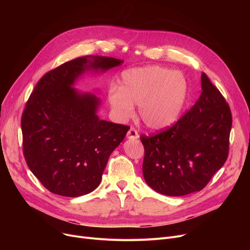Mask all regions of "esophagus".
Masks as SVG:
<instances>
[{
	"instance_id": "1",
	"label": "esophagus",
	"mask_w": 250,
	"mask_h": 250,
	"mask_svg": "<svg viewBox=\"0 0 250 250\" xmlns=\"http://www.w3.org/2000/svg\"><path fill=\"white\" fill-rule=\"evenodd\" d=\"M126 137H127V139H137V138H139V134H138V130L134 127V126H130L129 127V129H128V132H127V134H126Z\"/></svg>"
}]
</instances>
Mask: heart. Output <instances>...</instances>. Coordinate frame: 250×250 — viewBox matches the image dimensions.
I'll return each mask as SVG.
<instances>
[{
    "instance_id": "obj_1",
    "label": "heart",
    "mask_w": 250,
    "mask_h": 250,
    "mask_svg": "<svg viewBox=\"0 0 250 250\" xmlns=\"http://www.w3.org/2000/svg\"><path fill=\"white\" fill-rule=\"evenodd\" d=\"M188 81L181 72L160 65L125 71L121 88L112 86L108 100L118 118L125 120L139 104V113L148 127L162 129L172 125L185 106Z\"/></svg>"
}]
</instances>
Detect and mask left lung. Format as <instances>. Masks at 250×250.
I'll return each mask as SVG.
<instances>
[{
    "label": "left lung",
    "instance_id": "8db88e82",
    "mask_svg": "<svg viewBox=\"0 0 250 250\" xmlns=\"http://www.w3.org/2000/svg\"><path fill=\"white\" fill-rule=\"evenodd\" d=\"M231 126L228 103L203 73L202 93L193 106L172 126L140 137L149 187L170 196L202 190L228 158Z\"/></svg>",
    "mask_w": 250,
    "mask_h": 250
}]
</instances>
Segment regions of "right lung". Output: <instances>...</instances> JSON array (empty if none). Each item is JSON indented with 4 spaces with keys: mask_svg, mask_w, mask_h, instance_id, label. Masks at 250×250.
Masks as SVG:
<instances>
[{
    "mask_svg": "<svg viewBox=\"0 0 250 250\" xmlns=\"http://www.w3.org/2000/svg\"><path fill=\"white\" fill-rule=\"evenodd\" d=\"M109 57H82L47 72L36 84L21 118L23 154L50 192L76 198L93 191L128 125L99 120V98L73 88L79 76L117 67Z\"/></svg>",
    "mask_w": 250,
    "mask_h": 250,
    "instance_id": "obj_1",
    "label": "right lung"
}]
</instances>
